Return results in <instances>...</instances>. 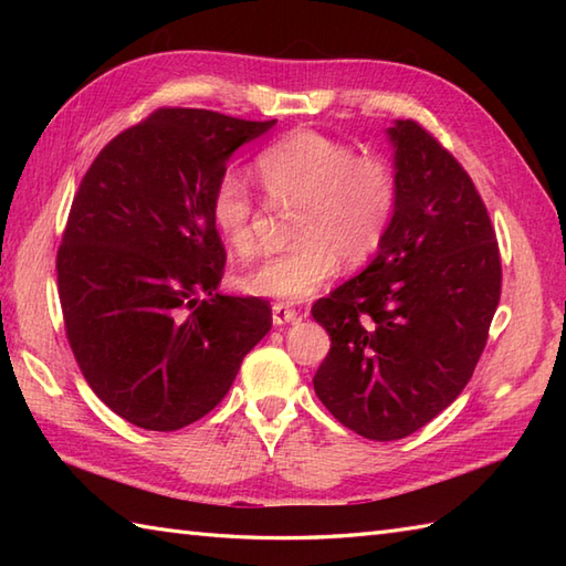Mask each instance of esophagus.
Here are the masks:
<instances>
[{"label": "esophagus", "mask_w": 566, "mask_h": 566, "mask_svg": "<svg viewBox=\"0 0 566 566\" xmlns=\"http://www.w3.org/2000/svg\"><path fill=\"white\" fill-rule=\"evenodd\" d=\"M302 316H298V311L296 308H292V306H286V304H274L272 306V321H274V326H284V323H294V321H298Z\"/></svg>", "instance_id": "obj_1"}]
</instances>
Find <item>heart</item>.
Returning <instances> with one entry per match:
<instances>
[{
  "label": "heart",
  "mask_w": 566,
  "mask_h": 566,
  "mask_svg": "<svg viewBox=\"0 0 566 566\" xmlns=\"http://www.w3.org/2000/svg\"><path fill=\"white\" fill-rule=\"evenodd\" d=\"M260 182L274 203H296L292 238L298 245L243 276L258 296L302 302L345 268L367 262L394 221L399 182L379 155H357L343 140L298 128L268 143L255 158ZM211 223L238 258L258 255V199L248 177L226 170L209 199Z\"/></svg>",
  "instance_id": "heart-1"
}]
</instances>
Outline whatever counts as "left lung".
<instances>
[{
    "label": "left lung",
    "mask_w": 566,
    "mask_h": 566,
    "mask_svg": "<svg viewBox=\"0 0 566 566\" xmlns=\"http://www.w3.org/2000/svg\"><path fill=\"white\" fill-rule=\"evenodd\" d=\"M399 182L389 233L363 274L311 314L331 335L314 389L345 428L401 440L472 379L501 298V252L482 197L413 118L389 128Z\"/></svg>",
    "instance_id": "left-lung-1"
}]
</instances>
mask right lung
<instances>
[{"mask_svg": "<svg viewBox=\"0 0 566 566\" xmlns=\"http://www.w3.org/2000/svg\"><path fill=\"white\" fill-rule=\"evenodd\" d=\"M274 124L163 106L82 177L55 258L60 306L84 379L128 423L203 418L272 328L264 298L216 294L226 248L209 199L233 150Z\"/></svg>", "mask_w": 566, "mask_h": 566, "instance_id": "add662e5", "label": "right lung"}]
</instances>
